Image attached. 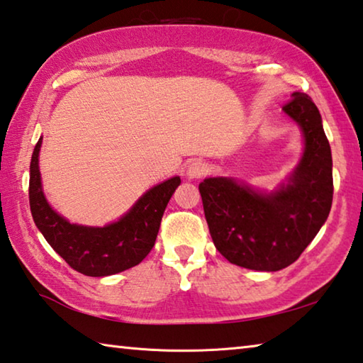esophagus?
<instances>
[{
  "label": "esophagus",
  "instance_id": "esophagus-1",
  "mask_svg": "<svg viewBox=\"0 0 363 363\" xmlns=\"http://www.w3.org/2000/svg\"><path fill=\"white\" fill-rule=\"evenodd\" d=\"M207 172H208L207 164L204 161H201V159H196V161H193L188 165L186 175H188V178H191L193 180V178H201V177L207 175Z\"/></svg>",
  "mask_w": 363,
  "mask_h": 363
}]
</instances>
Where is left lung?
<instances>
[{
	"label": "left lung",
	"instance_id": "obj_1",
	"mask_svg": "<svg viewBox=\"0 0 363 363\" xmlns=\"http://www.w3.org/2000/svg\"><path fill=\"white\" fill-rule=\"evenodd\" d=\"M282 110L301 127L304 152L285 185L269 194L234 178H206L199 185L208 231L228 262L247 269L279 271L296 262L332 208V150L320 113L303 92Z\"/></svg>",
	"mask_w": 363,
	"mask_h": 363
}]
</instances>
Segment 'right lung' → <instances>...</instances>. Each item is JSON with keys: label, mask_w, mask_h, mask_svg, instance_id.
Here are the masks:
<instances>
[{"label": "right lung", "mask_w": 363, "mask_h": 363, "mask_svg": "<svg viewBox=\"0 0 363 363\" xmlns=\"http://www.w3.org/2000/svg\"><path fill=\"white\" fill-rule=\"evenodd\" d=\"M30 162V211L35 225L49 245L74 271L91 277L111 276L137 266L155 247L165 207L180 185V177L152 186L118 221L104 228L73 225L48 204L41 188L40 148Z\"/></svg>", "instance_id": "obj_1"}]
</instances>
